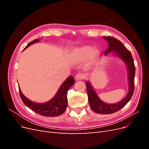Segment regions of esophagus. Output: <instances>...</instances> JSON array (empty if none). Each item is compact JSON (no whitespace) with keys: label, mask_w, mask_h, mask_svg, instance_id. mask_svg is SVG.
Listing matches in <instances>:
<instances>
[{"label":"esophagus","mask_w":149,"mask_h":149,"mask_svg":"<svg viewBox=\"0 0 149 149\" xmlns=\"http://www.w3.org/2000/svg\"><path fill=\"white\" fill-rule=\"evenodd\" d=\"M86 78V76L85 74H82V73H79L78 74H76V76H75V79L76 80H82V79H84Z\"/></svg>","instance_id":"1"}]
</instances>
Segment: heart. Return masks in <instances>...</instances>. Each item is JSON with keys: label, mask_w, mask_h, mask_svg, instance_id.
<instances>
[{"label": "heart", "mask_w": 149, "mask_h": 149, "mask_svg": "<svg viewBox=\"0 0 149 149\" xmlns=\"http://www.w3.org/2000/svg\"><path fill=\"white\" fill-rule=\"evenodd\" d=\"M74 53L79 60L86 59L89 56L91 61H94L100 55V51L97 48H93L91 46L83 45L76 48Z\"/></svg>", "instance_id": "heart-1"}]
</instances>
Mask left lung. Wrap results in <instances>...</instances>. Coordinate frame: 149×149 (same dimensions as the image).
<instances>
[{
    "label": "left lung",
    "mask_w": 149,
    "mask_h": 149,
    "mask_svg": "<svg viewBox=\"0 0 149 149\" xmlns=\"http://www.w3.org/2000/svg\"><path fill=\"white\" fill-rule=\"evenodd\" d=\"M108 43V48L106 49L104 55H107L111 52L114 55L119 57L127 66L128 73L129 91L123 100L115 104H107L102 101L98 97L91 84L87 81L86 82L89 106L96 113L101 114H109L116 112L122 109L130 99L134 91V77L136 68L132 56L129 50L125 48L119 40L112 37H103Z\"/></svg>",
    "instance_id": "obj_1"
}]
</instances>
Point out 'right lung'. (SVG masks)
<instances>
[{
    "mask_svg": "<svg viewBox=\"0 0 149 149\" xmlns=\"http://www.w3.org/2000/svg\"><path fill=\"white\" fill-rule=\"evenodd\" d=\"M40 40L35 39L33 41L30 42L26 46L25 49L29 47L31 45L38 42ZM74 84V79L73 76H70L61 85L55 96L52 100L44 102L37 103L30 101L26 98L19 88L20 96L22 101L25 106L29 107L34 112L43 116L56 117L61 115L65 111L68 105L67 92L71 86Z\"/></svg>",
    "mask_w": 149,
    "mask_h": 149,
    "instance_id": "obj_1",
    "label": "right lung"
}]
</instances>
